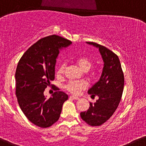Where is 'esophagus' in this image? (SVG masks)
<instances>
[{"instance_id": "esophagus-1", "label": "esophagus", "mask_w": 146, "mask_h": 146, "mask_svg": "<svg viewBox=\"0 0 146 146\" xmlns=\"http://www.w3.org/2000/svg\"><path fill=\"white\" fill-rule=\"evenodd\" d=\"M70 98L72 99H74V100H78L79 99V97L76 96H70Z\"/></svg>"}]
</instances>
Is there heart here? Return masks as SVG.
<instances>
[{
  "label": "heart",
  "mask_w": 146,
  "mask_h": 146,
  "mask_svg": "<svg viewBox=\"0 0 146 146\" xmlns=\"http://www.w3.org/2000/svg\"><path fill=\"white\" fill-rule=\"evenodd\" d=\"M77 64L80 66L81 69H82L84 71H87L91 68L93 65V62L91 59L88 58L86 57H80L76 60ZM65 64H62L59 67L58 70H57V73L58 74H62L64 71ZM89 76L91 77H96V72L92 71L89 73ZM88 84L85 81L83 80H73L70 81L69 82L67 83L65 85V89L67 91H69L71 94H75V95H78L82 90H84L87 88Z\"/></svg>",
  "instance_id": "1"
}]
</instances>
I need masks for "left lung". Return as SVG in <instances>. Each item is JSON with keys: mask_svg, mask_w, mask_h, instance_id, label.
<instances>
[{"mask_svg": "<svg viewBox=\"0 0 146 146\" xmlns=\"http://www.w3.org/2000/svg\"><path fill=\"white\" fill-rule=\"evenodd\" d=\"M98 48L104 62L100 80L88 91L98 100L90 102L87 111L80 113L82 119L91 126H100L110 119L119 105L124 87V75L119 58L105 46L94 42H86Z\"/></svg>", "mask_w": 146, "mask_h": 146, "instance_id": "1", "label": "left lung"}]
</instances>
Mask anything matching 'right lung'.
I'll return each instance as SVG.
<instances>
[{"mask_svg":"<svg viewBox=\"0 0 146 146\" xmlns=\"http://www.w3.org/2000/svg\"><path fill=\"white\" fill-rule=\"evenodd\" d=\"M72 42L57 35L42 38L30 46L19 60L15 73L16 96L28 119L40 127H48L60 118L68 95L58 88L52 96H44L50 81L55 79L56 59L60 50Z\"/></svg>","mask_w":146,"mask_h":146,"instance_id":"obj_1","label":"right lung"}]
</instances>
